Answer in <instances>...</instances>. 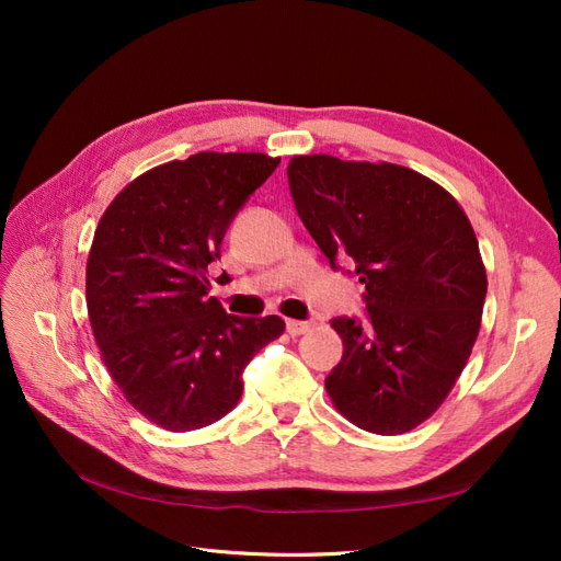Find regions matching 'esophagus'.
Returning a JSON list of instances; mask_svg holds the SVG:
<instances>
[{
  "label": "esophagus",
  "mask_w": 561,
  "mask_h": 561,
  "mask_svg": "<svg viewBox=\"0 0 561 561\" xmlns=\"http://www.w3.org/2000/svg\"><path fill=\"white\" fill-rule=\"evenodd\" d=\"M287 332H290L293 336H297V334H304V332H309L311 330V322L309 320H295V318H290L287 320Z\"/></svg>",
  "instance_id": "obj_1"
}]
</instances>
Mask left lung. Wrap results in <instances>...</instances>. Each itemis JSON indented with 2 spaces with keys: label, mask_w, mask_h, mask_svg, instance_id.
I'll list each match as a JSON object with an SVG mask.
<instances>
[{
  "label": "left lung",
  "mask_w": 561,
  "mask_h": 561,
  "mask_svg": "<svg viewBox=\"0 0 561 561\" xmlns=\"http://www.w3.org/2000/svg\"><path fill=\"white\" fill-rule=\"evenodd\" d=\"M287 180L330 266L348 260L365 285V316L332 318L344 342L325 379L334 407L377 435L416 428L449 396L480 332L486 271L466 213L396 163L295 157Z\"/></svg>",
  "instance_id": "obj_1"
}]
</instances>
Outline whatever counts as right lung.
<instances>
[{"label":"right lung","instance_id":"obj_1","mask_svg":"<svg viewBox=\"0 0 561 561\" xmlns=\"http://www.w3.org/2000/svg\"><path fill=\"white\" fill-rule=\"evenodd\" d=\"M278 163L254 151L163 163L133 180L95 229L87 266L95 342L126 400L165 431L231 412L248 363L285 330L278 316H231L208 297V266L231 219Z\"/></svg>","mask_w":561,"mask_h":561}]
</instances>
